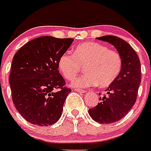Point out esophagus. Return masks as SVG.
Masks as SVG:
<instances>
[{
	"instance_id": "1",
	"label": "esophagus",
	"mask_w": 151,
	"mask_h": 151,
	"mask_svg": "<svg viewBox=\"0 0 151 151\" xmlns=\"http://www.w3.org/2000/svg\"><path fill=\"white\" fill-rule=\"evenodd\" d=\"M76 92H78V93H86V90H83V89H81V88H75Z\"/></svg>"
}]
</instances>
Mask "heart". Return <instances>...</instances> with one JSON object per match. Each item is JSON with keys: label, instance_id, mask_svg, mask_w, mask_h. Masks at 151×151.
Returning <instances> with one entry per match:
<instances>
[{"label": "heart", "instance_id": "b5f03b06", "mask_svg": "<svg viewBox=\"0 0 151 151\" xmlns=\"http://www.w3.org/2000/svg\"><path fill=\"white\" fill-rule=\"evenodd\" d=\"M122 64V58L117 51L95 42L78 45L74 55L64 53L58 60V68L68 80L75 78L84 66L86 73L72 81V86L79 88L97 85L102 88L108 87L119 75Z\"/></svg>", "mask_w": 151, "mask_h": 151}]
</instances>
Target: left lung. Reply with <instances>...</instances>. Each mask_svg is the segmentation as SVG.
<instances>
[{
	"instance_id": "8db88e82",
	"label": "left lung",
	"mask_w": 151,
	"mask_h": 151,
	"mask_svg": "<svg viewBox=\"0 0 151 151\" xmlns=\"http://www.w3.org/2000/svg\"><path fill=\"white\" fill-rule=\"evenodd\" d=\"M97 40L113 45L123 62L119 75L105 90L106 94L101 97V102L88 109L94 121L111 124L125 116L134 106L141 82V65L136 52L124 40L114 35H104Z\"/></svg>"
}]
</instances>
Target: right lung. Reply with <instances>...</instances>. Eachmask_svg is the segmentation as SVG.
<instances>
[{
    "instance_id": "1",
    "label": "right lung",
    "mask_w": 151,
    "mask_h": 151,
    "mask_svg": "<svg viewBox=\"0 0 151 151\" xmlns=\"http://www.w3.org/2000/svg\"><path fill=\"white\" fill-rule=\"evenodd\" d=\"M73 39L41 36L15 54L9 84L17 111L27 121L49 126L60 119L70 88L58 71V60Z\"/></svg>"
}]
</instances>
